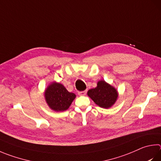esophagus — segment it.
<instances>
[{"label":"esophagus","instance_id":"obj_1","mask_svg":"<svg viewBox=\"0 0 161 161\" xmlns=\"http://www.w3.org/2000/svg\"><path fill=\"white\" fill-rule=\"evenodd\" d=\"M86 92H87V90L82 91V92H78V94L80 95V96H84V95H86Z\"/></svg>","mask_w":161,"mask_h":161}]
</instances>
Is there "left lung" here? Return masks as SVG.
I'll use <instances>...</instances> for the list:
<instances>
[{
    "label": "left lung",
    "instance_id": "1",
    "mask_svg": "<svg viewBox=\"0 0 161 161\" xmlns=\"http://www.w3.org/2000/svg\"><path fill=\"white\" fill-rule=\"evenodd\" d=\"M87 94L96 105L103 108H109L113 106L118 96L117 90L103 80L98 81L97 86L89 89Z\"/></svg>",
    "mask_w": 161,
    "mask_h": 161
}]
</instances>
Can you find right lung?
Masks as SVG:
<instances>
[{
  "label": "right lung",
  "mask_w": 161,
  "mask_h": 161,
  "mask_svg": "<svg viewBox=\"0 0 161 161\" xmlns=\"http://www.w3.org/2000/svg\"><path fill=\"white\" fill-rule=\"evenodd\" d=\"M44 96L48 106L52 110L62 112L69 108L76 95L69 92L63 84L53 82L46 88Z\"/></svg>",
  "instance_id": "add662e5"
}]
</instances>
